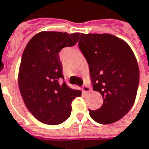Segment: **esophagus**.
I'll use <instances>...</instances> for the list:
<instances>
[{
	"instance_id": "obj_1",
	"label": "esophagus",
	"mask_w": 149,
	"mask_h": 149,
	"mask_svg": "<svg viewBox=\"0 0 149 149\" xmlns=\"http://www.w3.org/2000/svg\"><path fill=\"white\" fill-rule=\"evenodd\" d=\"M82 89H83L84 92L87 93V92H89V91H90V87H89L88 84H83Z\"/></svg>"
}]
</instances>
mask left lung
<instances>
[{
    "instance_id": "left-lung-1",
    "label": "left lung",
    "mask_w": 149,
    "mask_h": 149,
    "mask_svg": "<svg viewBox=\"0 0 149 149\" xmlns=\"http://www.w3.org/2000/svg\"><path fill=\"white\" fill-rule=\"evenodd\" d=\"M79 47L89 64L93 89L104 102L89 110L95 122L109 124L127 114L135 101L139 70L133 50L123 40L110 34H80Z\"/></svg>"
}]
</instances>
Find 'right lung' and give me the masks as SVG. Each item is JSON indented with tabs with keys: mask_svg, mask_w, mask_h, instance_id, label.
Listing matches in <instances>:
<instances>
[{
	"mask_svg": "<svg viewBox=\"0 0 149 149\" xmlns=\"http://www.w3.org/2000/svg\"><path fill=\"white\" fill-rule=\"evenodd\" d=\"M79 33L42 31L28 42L19 70L20 95L28 110L39 121L57 125L71 113V103L81 91L64 80L59 52L77 43Z\"/></svg>",
	"mask_w": 149,
	"mask_h": 149,
	"instance_id": "1",
	"label": "right lung"
}]
</instances>
